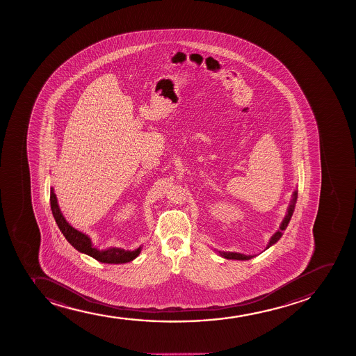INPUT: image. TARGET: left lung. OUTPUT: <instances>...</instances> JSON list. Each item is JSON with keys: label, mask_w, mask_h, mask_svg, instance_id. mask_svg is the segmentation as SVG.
<instances>
[{"label": "left lung", "mask_w": 356, "mask_h": 356, "mask_svg": "<svg viewBox=\"0 0 356 356\" xmlns=\"http://www.w3.org/2000/svg\"><path fill=\"white\" fill-rule=\"evenodd\" d=\"M297 198H298V191H297V190H294L293 195H292V200H291L290 202V205H289V208H287L286 215L284 217V220H282V225L279 227L278 230H277V232L272 235V237H270V242H268V245L266 247V250H268L270 245H273L274 243H277V242L280 240V237H282V234H284V230L287 228V225L290 223L291 217L293 215L296 203H297ZM213 250L220 254L222 258L228 259V260H250V259L257 257V255H245V254L237 253V252H223V250Z\"/></svg>", "instance_id": "1"}]
</instances>
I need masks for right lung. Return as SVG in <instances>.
Listing matches in <instances>:
<instances>
[{"label": "right lung", "mask_w": 356, "mask_h": 356, "mask_svg": "<svg viewBox=\"0 0 356 356\" xmlns=\"http://www.w3.org/2000/svg\"><path fill=\"white\" fill-rule=\"evenodd\" d=\"M49 202H51V210L54 213V220L57 222L58 228L60 229V232L69 241L70 245L74 247L78 252L86 254L103 264H126V262L133 261L135 258H138V255L143 250V245H140L139 248L134 250H123L119 247H109L106 250H98L91 241L90 237L74 228L69 222L66 221V218L58 204L57 196L54 193V188H51Z\"/></svg>", "instance_id": "right-lung-1"}]
</instances>
